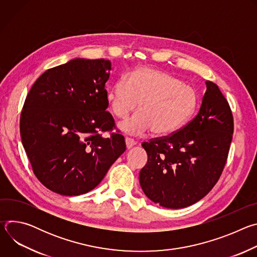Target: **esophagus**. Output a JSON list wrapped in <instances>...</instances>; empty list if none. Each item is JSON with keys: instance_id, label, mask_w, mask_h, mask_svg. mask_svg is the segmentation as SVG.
Returning a JSON list of instances; mask_svg holds the SVG:
<instances>
[{"instance_id": "1", "label": "esophagus", "mask_w": 257, "mask_h": 257, "mask_svg": "<svg viewBox=\"0 0 257 257\" xmlns=\"http://www.w3.org/2000/svg\"><path fill=\"white\" fill-rule=\"evenodd\" d=\"M125 142H126V148H127L128 150L132 149L133 146L136 144V141H135L134 139L130 138V137H126V138H125Z\"/></svg>"}]
</instances>
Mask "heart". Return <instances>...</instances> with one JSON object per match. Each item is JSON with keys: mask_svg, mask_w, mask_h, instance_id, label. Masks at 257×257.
I'll use <instances>...</instances> for the list:
<instances>
[{"mask_svg": "<svg viewBox=\"0 0 257 257\" xmlns=\"http://www.w3.org/2000/svg\"><path fill=\"white\" fill-rule=\"evenodd\" d=\"M113 114L126 117L139 104V111L118 123L125 133L152 132L166 136L184 127L197 106V94L190 86L168 72L140 67L129 76H121L106 92Z\"/></svg>", "mask_w": 257, "mask_h": 257, "instance_id": "heart-1", "label": "heart"}]
</instances>
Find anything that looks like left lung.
<instances>
[{"mask_svg": "<svg viewBox=\"0 0 257 257\" xmlns=\"http://www.w3.org/2000/svg\"><path fill=\"white\" fill-rule=\"evenodd\" d=\"M196 117L170 136L143 142L148 163L140 186L152 201L183 208L203 198L215 185L227 162L234 121L230 105L211 81Z\"/></svg>", "mask_w": 257, "mask_h": 257, "instance_id": "8db88e82", "label": "left lung"}]
</instances>
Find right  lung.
<instances>
[{
  "mask_svg": "<svg viewBox=\"0 0 257 257\" xmlns=\"http://www.w3.org/2000/svg\"><path fill=\"white\" fill-rule=\"evenodd\" d=\"M111 62L76 58L47 70L29 90L20 117L23 148L48 189L76 196L95 188L125 152L105 109Z\"/></svg>",
  "mask_w": 257,
  "mask_h": 257,
  "instance_id": "add662e5",
  "label": "right lung"
}]
</instances>
